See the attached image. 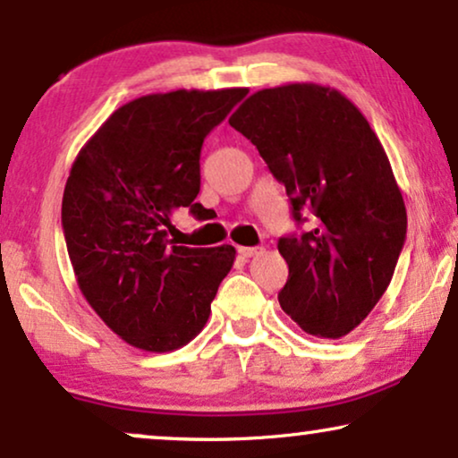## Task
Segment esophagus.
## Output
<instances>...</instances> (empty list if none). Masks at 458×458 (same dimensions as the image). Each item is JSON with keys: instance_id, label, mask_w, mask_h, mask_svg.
Returning <instances> with one entry per match:
<instances>
[{"instance_id": "obj_1", "label": "esophagus", "mask_w": 458, "mask_h": 458, "mask_svg": "<svg viewBox=\"0 0 458 458\" xmlns=\"http://www.w3.org/2000/svg\"><path fill=\"white\" fill-rule=\"evenodd\" d=\"M238 252L244 259H250V257H257V255H261V248H248V246H240L238 248Z\"/></svg>"}]
</instances>
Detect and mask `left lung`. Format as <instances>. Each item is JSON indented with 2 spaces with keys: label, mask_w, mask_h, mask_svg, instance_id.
Returning <instances> with one entry per match:
<instances>
[{
  "label": "left lung",
  "mask_w": 458,
  "mask_h": 458,
  "mask_svg": "<svg viewBox=\"0 0 458 458\" xmlns=\"http://www.w3.org/2000/svg\"><path fill=\"white\" fill-rule=\"evenodd\" d=\"M229 125L284 184L293 218H312V229L278 242L289 265L282 310L310 335H346L385 295L408 231L380 140L352 101L314 82L252 93Z\"/></svg>",
  "instance_id": "obj_1"
}]
</instances>
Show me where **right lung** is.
<instances>
[{
    "label": "right lung",
    "mask_w": 458,
    "mask_h": 458,
    "mask_svg": "<svg viewBox=\"0 0 458 458\" xmlns=\"http://www.w3.org/2000/svg\"><path fill=\"white\" fill-rule=\"evenodd\" d=\"M244 95H144L112 112L72 165L61 223L78 286L121 340L146 352L193 340L233 267V246H172L167 229L180 208L201 210V144Z\"/></svg>",
    "instance_id": "add662e5"
}]
</instances>
